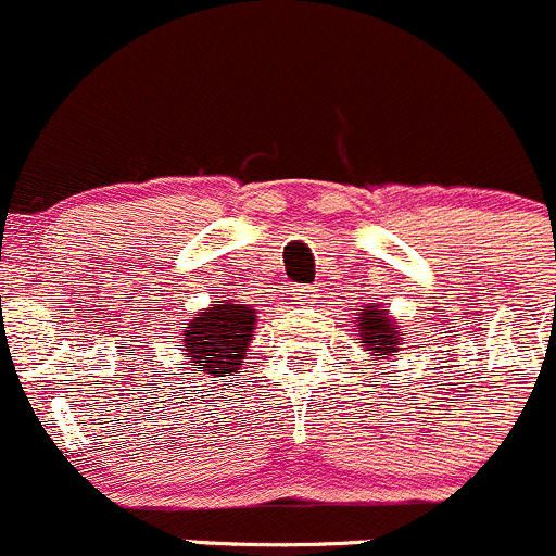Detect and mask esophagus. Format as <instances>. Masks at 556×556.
Masks as SVG:
<instances>
[{"label": "esophagus", "instance_id": "1", "mask_svg": "<svg viewBox=\"0 0 556 556\" xmlns=\"http://www.w3.org/2000/svg\"><path fill=\"white\" fill-rule=\"evenodd\" d=\"M294 291H296V300H311L316 289H313V286H296Z\"/></svg>", "mask_w": 556, "mask_h": 556}]
</instances>
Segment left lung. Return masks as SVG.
<instances>
[{
    "instance_id": "obj_1",
    "label": "left lung",
    "mask_w": 556,
    "mask_h": 556,
    "mask_svg": "<svg viewBox=\"0 0 556 556\" xmlns=\"http://www.w3.org/2000/svg\"><path fill=\"white\" fill-rule=\"evenodd\" d=\"M359 316L362 321L356 332H362L359 340L367 345L365 351H370V354L378 356V359H389V356H394V351H400V334H397V327L387 318V313H381L376 305H372V311L359 313Z\"/></svg>"
}]
</instances>
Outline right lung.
I'll list each match as a JSON object with an SVG mask.
<instances>
[{"label": "right lung", "instance_id": "1", "mask_svg": "<svg viewBox=\"0 0 556 556\" xmlns=\"http://www.w3.org/2000/svg\"><path fill=\"white\" fill-rule=\"evenodd\" d=\"M256 327V313L240 302L227 300L224 305L205 307L186 327V351L191 354L200 372H235L243 362Z\"/></svg>", "mask_w": 556, "mask_h": 556}]
</instances>
